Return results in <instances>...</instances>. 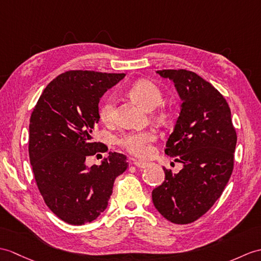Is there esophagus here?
Wrapping results in <instances>:
<instances>
[{"label": "esophagus", "instance_id": "obj_1", "mask_svg": "<svg viewBox=\"0 0 261 261\" xmlns=\"http://www.w3.org/2000/svg\"><path fill=\"white\" fill-rule=\"evenodd\" d=\"M133 165H135L137 168H140V169H143L145 167H148L149 163L148 162H143V161H138V160H133Z\"/></svg>", "mask_w": 261, "mask_h": 261}]
</instances>
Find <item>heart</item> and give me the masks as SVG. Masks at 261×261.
Returning a JSON list of instances; mask_svg holds the SVG:
<instances>
[{
  "label": "heart",
  "mask_w": 261,
  "mask_h": 261,
  "mask_svg": "<svg viewBox=\"0 0 261 261\" xmlns=\"http://www.w3.org/2000/svg\"><path fill=\"white\" fill-rule=\"evenodd\" d=\"M129 94L133 100L147 109L153 110L162 101L161 90L154 83L148 80H139L132 84L129 89ZM114 106L116 99L113 95H109L102 102L99 110V116L102 122L110 123L114 117ZM165 113H156V119L165 120ZM156 135L152 130L130 131L120 136L117 143L126 152L138 156V158H148L152 153V143L155 141Z\"/></svg>",
  "instance_id": "obj_1"
}]
</instances>
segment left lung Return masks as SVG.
Masks as SVG:
<instances>
[{
	"label": "left lung",
	"instance_id": "obj_1",
	"mask_svg": "<svg viewBox=\"0 0 261 261\" xmlns=\"http://www.w3.org/2000/svg\"><path fill=\"white\" fill-rule=\"evenodd\" d=\"M173 81L182 103L165 152L181 162L178 173L163 168L166 178L152 191L159 213L187 225L213 207L233 170L237 132L228 102L215 87L192 71L160 70Z\"/></svg>",
	"mask_w": 261,
	"mask_h": 261
}]
</instances>
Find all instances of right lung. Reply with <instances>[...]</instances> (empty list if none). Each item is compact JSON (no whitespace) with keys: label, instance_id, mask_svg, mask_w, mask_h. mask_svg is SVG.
I'll return each instance as SVG.
<instances>
[{"label":"right lung","instance_id":"right-lung-1","mask_svg":"<svg viewBox=\"0 0 261 261\" xmlns=\"http://www.w3.org/2000/svg\"><path fill=\"white\" fill-rule=\"evenodd\" d=\"M124 73L70 70L47 84L33 109L29 155L41 196L52 213L70 225L93 221L106 210L114 180L129 163L109 152L101 166L86 165L105 151L93 141L99 101Z\"/></svg>","mask_w":261,"mask_h":261}]
</instances>
